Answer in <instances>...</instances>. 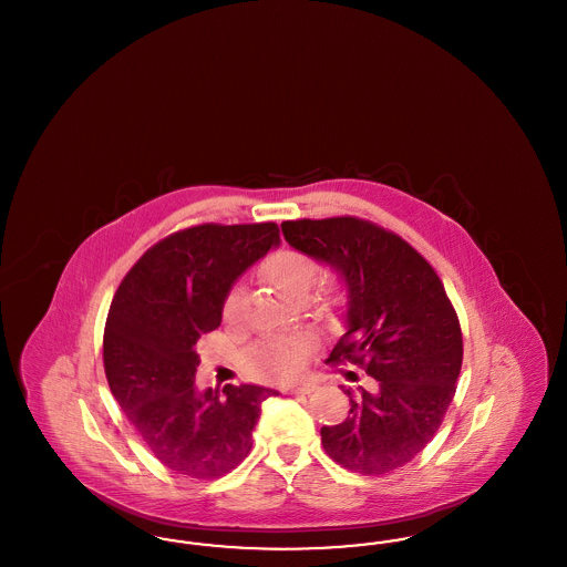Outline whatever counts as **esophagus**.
<instances>
[{
    "label": "esophagus",
    "mask_w": 567,
    "mask_h": 567,
    "mask_svg": "<svg viewBox=\"0 0 567 567\" xmlns=\"http://www.w3.org/2000/svg\"><path fill=\"white\" fill-rule=\"evenodd\" d=\"M315 391V384L310 382H303V384H285L282 386V393H289V395H306V393H312Z\"/></svg>",
    "instance_id": "obj_1"
}]
</instances>
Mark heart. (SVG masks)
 I'll return each instance as SVG.
<instances>
[{
	"instance_id": "b5f03b06",
	"label": "heart",
	"mask_w": 567,
	"mask_h": 567,
	"mask_svg": "<svg viewBox=\"0 0 567 567\" xmlns=\"http://www.w3.org/2000/svg\"><path fill=\"white\" fill-rule=\"evenodd\" d=\"M264 276L280 293L303 299L317 280V264L296 248H282L264 264ZM244 291L234 287L223 301V319L234 323L243 312ZM303 363V344L293 338H264L248 354V365L259 378H289Z\"/></svg>"
}]
</instances>
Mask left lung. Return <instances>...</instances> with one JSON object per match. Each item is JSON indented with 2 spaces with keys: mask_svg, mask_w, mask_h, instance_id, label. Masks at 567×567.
<instances>
[{
  "mask_svg": "<svg viewBox=\"0 0 567 567\" xmlns=\"http://www.w3.org/2000/svg\"><path fill=\"white\" fill-rule=\"evenodd\" d=\"M280 227L347 285L349 329L327 361L374 378L372 389H344L351 412L321 427L324 453L363 476L398 470L432 442L457 391L463 338L444 285L419 250L377 223L333 216Z\"/></svg>",
  "mask_w": 567,
  "mask_h": 567,
  "instance_id": "8db88e82",
  "label": "left lung"
}]
</instances>
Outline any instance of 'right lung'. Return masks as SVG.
<instances>
[{
  "label": "right lung",
  "mask_w": 567,
  "mask_h": 567,
  "mask_svg": "<svg viewBox=\"0 0 567 567\" xmlns=\"http://www.w3.org/2000/svg\"><path fill=\"white\" fill-rule=\"evenodd\" d=\"M276 223L195 225L151 246L110 303L104 370L114 400L148 451L176 474L218 478L250 451L257 384L197 391V340L215 331L231 285L271 246Z\"/></svg>",
  "instance_id": "right-lung-1"
}]
</instances>
